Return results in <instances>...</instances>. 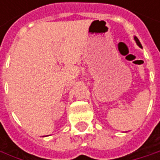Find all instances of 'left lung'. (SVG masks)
Returning <instances> with one entry per match:
<instances>
[{
    "label": "left lung",
    "instance_id": "left-lung-1",
    "mask_svg": "<svg viewBox=\"0 0 160 160\" xmlns=\"http://www.w3.org/2000/svg\"><path fill=\"white\" fill-rule=\"evenodd\" d=\"M133 38H134V41H135L136 44H137L140 48H142V45H141V43H140V42H139V40H138V38H137V37H135V36H134Z\"/></svg>",
    "mask_w": 160,
    "mask_h": 160
}]
</instances>
